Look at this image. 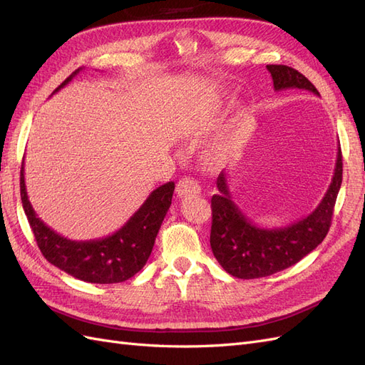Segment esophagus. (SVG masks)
Masks as SVG:
<instances>
[{"mask_svg":"<svg viewBox=\"0 0 365 365\" xmlns=\"http://www.w3.org/2000/svg\"><path fill=\"white\" fill-rule=\"evenodd\" d=\"M201 193V187L197 184L193 178H189V176H184L176 184V195L180 197L184 196H195V195H200Z\"/></svg>","mask_w":365,"mask_h":365,"instance_id":"esophagus-1","label":"esophagus"}]
</instances>
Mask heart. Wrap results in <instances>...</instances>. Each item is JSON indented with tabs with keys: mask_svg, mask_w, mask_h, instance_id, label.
Masks as SVG:
<instances>
[{
	"mask_svg": "<svg viewBox=\"0 0 365 365\" xmlns=\"http://www.w3.org/2000/svg\"><path fill=\"white\" fill-rule=\"evenodd\" d=\"M220 105V101H216L215 102V108H217ZM242 118V114H237L236 118L233 120V128L236 125H239V121ZM202 129H204V125H202V111H192L187 114V117L182 120V126H181V134L182 137H187V138H195L197 135L202 134ZM231 145H233V137L228 135L222 140H219L217 143H215L213 146H210L208 150H207V160L210 163L213 164H217L220 160H222L225 157L227 150L231 148Z\"/></svg>",
	"mask_w": 365,
	"mask_h": 365,
	"instance_id": "1",
	"label": "heart"
}]
</instances>
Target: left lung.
<instances>
[{"label":"left lung","instance_id":"1","mask_svg":"<svg viewBox=\"0 0 365 365\" xmlns=\"http://www.w3.org/2000/svg\"><path fill=\"white\" fill-rule=\"evenodd\" d=\"M274 90H306L319 96L317 88L297 70L286 65H267ZM342 181V155L338 146L332 181L322 202L312 213L294 224L279 228H263L252 222L235 204L227 184V173L217 176V195L212 197V233L210 245L228 274L237 279L268 277L292 267L314 251L332 222L334 207Z\"/></svg>","mask_w":365,"mask_h":365}]
</instances>
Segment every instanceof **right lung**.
I'll use <instances>...</instances> for the list:
<instances>
[{"mask_svg":"<svg viewBox=\"0 0 365 365\" xmlns=\"http://www.w3.org/2000/svg\"><path fill=\"white\" fill-rule=\"evenodd\" d=\"M81 70L82 68H77L67 77L53 94L70 83ZM19 187L24 213L42 256L54 267L76 279L88 283L108 284L134 277L146 264L155 244L158 230L172 204L175 182H165L153 190L137 212L129 217L128 222L115 233L93 240H71L63 237L38 217L27 196L24 163L21 168Z\"/></svg>","mask_w":365,"mask_h":365,"instance_id":"right-lung-1","label":"right lung"}]
</instances>
